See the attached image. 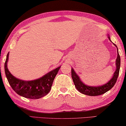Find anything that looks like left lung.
<instances>
[{
	"label": "left lung",
	"instance_id": "1",
	"mask_svg": "<svg viewBox=\"0 0 126 126\" xmlns=\"http://www.w3.org/2000/svg\"><path fill=\"white\" fill-rule=\"evenodd\" d=\"M108 37L109 39L111 42V41L110 40V35L108 34ZM113 44L117 48L118 55L115 62L116 69L112 78L107 83L101 86H89L86 85L81 81L80 77L75 72L74 68H71V76H72L73 81L74 82L75 87H76L77 90H78L80 93L85 95H90V96H95V95H101L111 89L114 87V85H115L119 73L120 66H121V58H120L119 52H118V49L117 45L114 44Z\"/></svg>",
	"mask_w": 126,
	"mask_h": 126
}]
</instances>
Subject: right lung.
<instances>
[{
  "label": "right lung",
  "instance_id": "add662e5",
  "mask_svg": "<svg viewBox=\"0 0 126 126\" xmlns=\"http://www.w3.org/2000/svg\"><path fill=\"white\" fill-rule=\"evenodd\" d=\"M8 57L9 52L7 55L4 64L5 74L9 85L15 92L22 97L30 99L40 98L49 93L52 82L61 66L50 71L40 78L25 81L15 78L9 72L7 67Z\"/></svg>",
  "mask_w": 126,
  "mask_h": 126
}]
</instances>
